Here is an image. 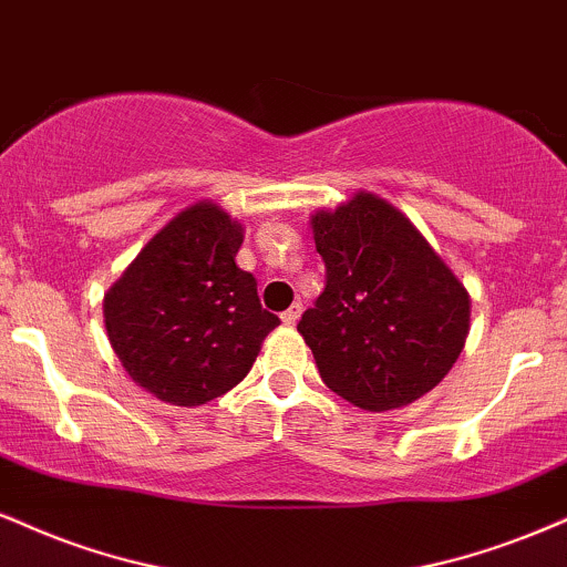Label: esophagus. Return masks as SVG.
I'll return each instance as SVG.
<instances>
[{
    "label": "esophagus",
    "instance_id": "34e87169",
    "mask_svg": "<svg viewBox=\"0 0 567 567\" xmlns=\"http://www.w3.org/2000/svg\"><path fill=\"white\" fill-rule=\"evenodd\" d=\"M301 311H303V306L296 301V303L290 306L288 311H282V322H285V324H296L298 319H301Z\"/></svg>",
    "mask_w": 567,
    "mask_h": 567
}]
</instances>
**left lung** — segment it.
<instances>
[{
    "label": "left lung",
    "instance_id": "8db88e82",
    "mask_svg": "<svg viewBox=\"0 0 567 567\" xmlns=\"http://www.w3.org/2000/svg\"><path fill=\"white\" fill-rule=\"evenodd\" d=\"M324 290L298 332L324 385L370 412L433 391L465 349L470 296L414 224L359 193L311 216Z\"/></svg>",
    "mask_w": 567,
    "mask_h": 567
}]
</instances>
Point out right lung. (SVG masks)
<instances>
[{
    "mask_svg": "<svg viewBox=\"0 0 567 567\" xmlns=\"http://www.w3.org/2000/svg\"><path fill=\"white\" fill-rule=\"evenodd\" d=\"M243 227L214 203L182 210L105 296L113 351L134 383L176 406H200L250 372L279 324L256 277L235 264Z\"/></svg>",
    "mask_w": 567,
    "mask_h": 567,
    "instance_id": "add662e5",
    "label": "right lung"
}]
</instances>
